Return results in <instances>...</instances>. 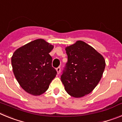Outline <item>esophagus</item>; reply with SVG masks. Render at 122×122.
<instances>
[{
    "label": "esophagus",
    "instance_id": "34e87169",
    "mask_svg": "<svg viewBox=\"0 0 122 122\" xmlns=\"http://www.w3.org/2000/svg\"><path fill=\"white\" fill-rule=\"evenodd\" d=\"M60 70H61V68H60V67H58L56 68V71H57V72L58 74H59V73H60Z\"/></svg>",
    "mask_w": 122,
    "mask_h": 122
}]
</instances>
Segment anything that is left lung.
Returning a JSON list of instances; mask_svg holds the SVG:
<instances>
[{"label": "left lung", "mask_w": 122, "mask_h": 122, "mask_svg": "<svg viewBox=\"0 0 122 122\" xmlns=\"http://www.w3.org/2000/svg\"><path fill=\"white\" fill-rule=\"evenodd\" d=\"M65 50L68 61L61 81L70 95L82 97L97 86L105 68V60L95 49L82 41L68 46Z\"/></svg>", "instance_id": "left-lung-1"}]
</instances>
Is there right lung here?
<instances>
[{"label": "right lung", "instance_id": "obj_1", "mask_svg": "<svg viewBox=\"0 0 122 122\" xmlns=\"http://www.w3.org/2000/svg\"><path fill=\"white\" fill-rule=\"evenodd\" d=\"M54 46L43 39L17 49L11 57L13 71L22 89L33 95L45 93L57 74L49 52Z\"/></svg>", "mask_w": 122, "mask_h": 122}]
</instances>
